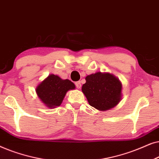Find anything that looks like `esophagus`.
I'll return each instance as SVG.
<instances>
[{
    "label": "esophagus",
    "instance_id": "obj_1",
    "mask_svg": "<svg viewBox=\"0 0 159 159\" xmlns=\"http://www.w3.org/2000/svg\"><path fill=\"white\" fill-rule=\"evenodd\" d=\"M75 86H76V87H77L78 89H80L81 87V81H77V82H75Z\"/></svg>",
    "mask_w": 159,
    "mask_h": 159
}]
</instances>
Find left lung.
Instances as JSON below:
<instances>
[{"mask_svg":"<svg viewBox=\"0 0 159 159\" xmlns=\"http://www.w3.org/2000/svg\"><path fill=\"white\" fill-rule=\"evenodd\" d=\"M86 81L82 92L91 106L107 111L118 104L122 85L117 78L110 73H97L86 76Z\"/></svg>","mask_w":159,"mask_h":159,"instance_id":"left-lung-1","label":"left lung"}]
</instances>
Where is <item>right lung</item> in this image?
Here are the masks:
<instances>
[{
    "mask_svg": "<svg viewBox=\"0 0 159 159\" xmlns=\"http://www.w3.org/2000/svg\"><path fill=\"white\" fill-rule=\"evenodd\" d=\"M75 84L70 80H62L57 75H48L36 88L38 96L46 106H60L67 92L74 89Z\"/></svg>",
    "mask_w": 159,
    "mask_h": 159,
    "instance_id": "obj_1",
    "label": "right lung"
}]
</instances>
